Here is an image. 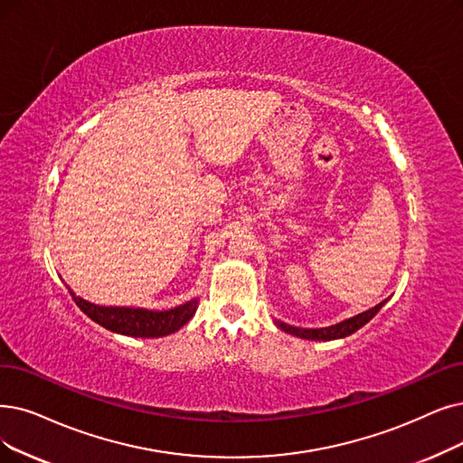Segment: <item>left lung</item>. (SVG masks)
<instances>
[{
  "label": "left lung",
  "mask_w": 463,
  "mask_h": 463,
  "mask_svg": "<svg viewBox=\"0 0 463 463\" xmlns=\"http://www.w3.org/2000/svg\"><path fill=\"white\" fill-rule=\"evenodd\" d=\"M387 300L380 302L378 306L366 309L363 313H359V316H354L349 319H344L336 325H330V326H323V328H302V326H292V325H287L283 321H277L275 319V325L279 326L281 330H285L287 335H292V336H298V338H304V340H319V342H328V340H338V338H345L349 335H354V332H357L361 326H364L368 321H371L376 313L382 309V306L385 304Z\"/></svg>",
  "instance_id": "left-lung-1"
}]
</instances>
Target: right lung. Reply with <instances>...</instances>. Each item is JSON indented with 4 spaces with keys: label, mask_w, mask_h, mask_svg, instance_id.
Wrapping results in <instances>:
<instances>
[{
    "label": "right lung",
    "mask_w": 463,
    "mask_h": 463,
    "mask_svg": "<svg viewBox=\"0 0 463 463\" xmlns=\"http://www.w3.org/2000/svg\"><path fill=\"white\" fill-rule=\"evenodd\" d=\"M73 302L89 319L100 326L133 338H161L169 336L186 325L197 309L199 298H192L171 309H146V307H125V306H99L81 296H76L68 287Z\"/></svg>",
    "instance_id": "1"
}]
</instances>
